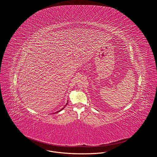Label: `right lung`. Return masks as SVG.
<instances>
[{
    "label": "right lung",
    "instance_id": "right-lung-1",
    "mask_svg": "<svg viewBox=\"0 0 157 157\" xmlns=\"http://www.w3.org/2000/svg\"><path fill=\"white\" fill-rule=\"evenodd\" d=\"M65 108V107H63V108H62V109H60V111H58V112H56V113H58V112H60V111H62V109H63V108Z\"/></svg>",
    "mask_w": 157,
    "mask_h": 157
}]
</instances>
